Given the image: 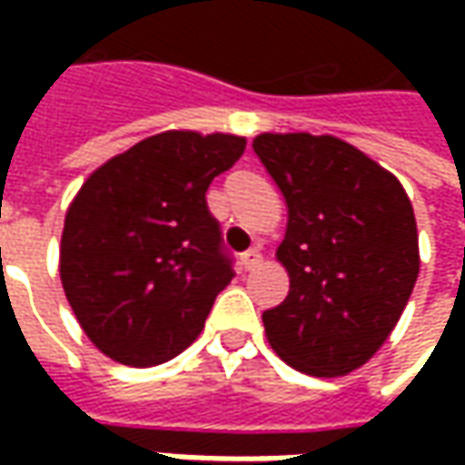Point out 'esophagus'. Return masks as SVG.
<instances>
[{"label": "esophagus", "instance_id": "obj_1", "mask_svg": "<svg viewBox=\"0 0 465 465\" xmlns=\"http://www.w3.org/2000/svg\"><path fill=\"white\" fill-rule=\"evenodd\" d=\"M241 263L245 272H251V269H256V266L261 263V253L256 251V248H251V251H245V253L241 256Z\"/></svg>", "mask_w": 465, "mask_h": 465}]
</instances>
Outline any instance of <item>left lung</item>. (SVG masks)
I'll list each match as a JSON object with an SVG mask.
<instances>
[{
	"mask_svg": "<svg viewBox=\"0 0 465 465\" xmlns=\"http://www.w3.org/2000/svg\"><path fill=\"white\" fill-rule=\"evenodd\" d=\"M253 153L287 204L277 261L290 295L263 312L266 339L305 375H349L383 347L417 284L414 206L391 170L339 136L263 132Z\"/></svg>",
	"mask_w": 465,
	"mask_h": 465,
	"instance_id": "obj_1",
	"label": "left lung"
}]
</instances>
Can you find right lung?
Wrapping results in <instances>:
<instances>
[{
    "mask_svg": "<svg viewBox=\"0 0 465 465\" xmlns=\"http://www.w3.org/2000/svg\"><path fill=\"white\" fill-rule=\"evenodd\" d=\"M242 153L245 136L170 129L87 175L64 217L59 277L105 357L153 367L196 341L232 279L206 188Z\"/></svg>",
    "mask_w": 465,
    "mask_h": 465,
    "instance_id": "right-lung-1",
    "label": "right lung"
}]
</instances>
